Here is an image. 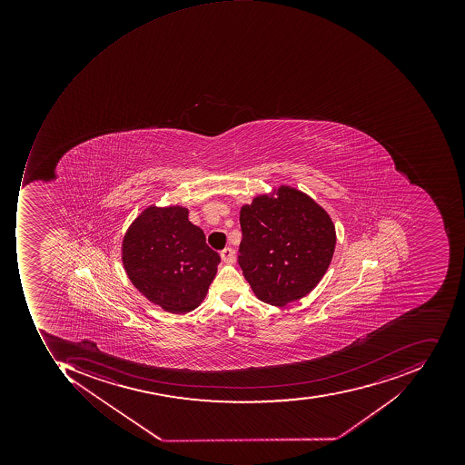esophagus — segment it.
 <instances>
[{
	"instance_id": "1",
	"label": "esophagus",
	"mask_w": 465,
	"mask_h": 465,
	"mask_svg": "<svg viewBox=\"0 0 465 465\" xmlns=\"http://www.w3.org/2000/svg\"><path fill=\"white\" fill-rule=\"evenodd\" d=\"M222 262H226V264H233L234 262V252L231 247H226V249L222 250L221 252Z\"/></svg>"
}]
</instances>
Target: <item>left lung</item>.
I'll return each instance as SVG.
<instances>
[{"instance_id":"8db88e82","label":"left lung","mask_w":465,"mask_h":465,"mask_svg":"<svg viewBox=\"0 0 465 465\" xmlns=\"http://www.w3.org/2000/svg\"><path fill=\"white\" fill-rule=\"evenodd\" d=\"M239 265L260 301L285 306L316 288L334 255L337 234L324 208L289 185L240 210Z\"/></svg>"}]
</instances>
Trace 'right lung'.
<instances>
[{"label": "right lung", "mask_w": 465, "mask_h": 465, "mask_svg": "<svg viewBox=\"0 0 465 465\" xmlns=\"http://www.w3.org/2000/svg\"><path fill=\"white\" fill-rule=\"evenodd\" d=\"M122 260L133 285L173 314L200 306L221 262L180 205L143 210L123 239Z\"/></svg>", "instance_id": "right-lung-1"}]
</instances>
